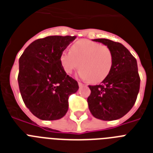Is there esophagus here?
Instances as JSON below:
<instances>
[{
	"label": "esophagus",
	"mask_w": 153,
	"mask_h": 153,
	"mask_svg": "<svg viewBox=\"0 0 153 153\" xmlns=\"http://www.w3.org/2000/svg\"><path fill=\"white\" fill-rule=\"evenodd\" d=\"M79 85L80 86V87H82V86H85V85H84L83 83L80 82H79Z\"/></svg>",
	"instance_id": "esophagus-1"
}]
</instances>
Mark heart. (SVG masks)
<instances>
[{
	"instance_id": "b5f03b06",
	"label": "heart",
	"mask_w": 153,
	"mask_h": 153,
	"mask_svg": "<svg viewBox=\"0 0 153 153\" xmlns=\"http://www.w3.org/2000/svg\"><path fill=\"white\" fill-rule=\"evenodd\" d=\"M59 59L66 73L70 74L81 67L79 77L94 83L102 82L109 74L113 64L110 48L89 40L74 43L71 51L62 52Z\"/></svg>"
}]
</instances>
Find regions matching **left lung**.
Masks as SVG:
<instances>
[{"instance_id":"8db88e82","label":"left lung","mask_w":153,"mask_h":153,"mask_svg":"<svg viewBox=\"0 0 153 153\" xmlns=\"http://www.w3.org/2000/svg\"><path fill=\"white\" fill-rule=\"evenodd\" d=\"M110 48L113 64L101 84L89 85L91 94L87 99L94 117L105 121L119 120L132 108L140 89L137 60L130 51L119 42L105 38L94 39Z\"/></svg>"}]
</instances>
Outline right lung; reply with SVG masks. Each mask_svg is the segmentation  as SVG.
Returning a JSON list of instances; mask_svg holds the SVG:
<instances>
[{
    "mask_svg": "<svg viewBox=\"0 0 153 153\" xmlns=\"http://www.w3.org/2000/svg\"><path fill=\"white\" fill-rule=\"evenodd\" d=\"M75 36H48L34 41L19 59L18 82L24 104L42 120H56L66 115L68 98L79 89L67 74L60 54Z\"/></svg>",
    "mask_w": 153,
    "mask_h": 153,
    "instance_id": "1",
    "label": "right lung"
}]
</instances>
